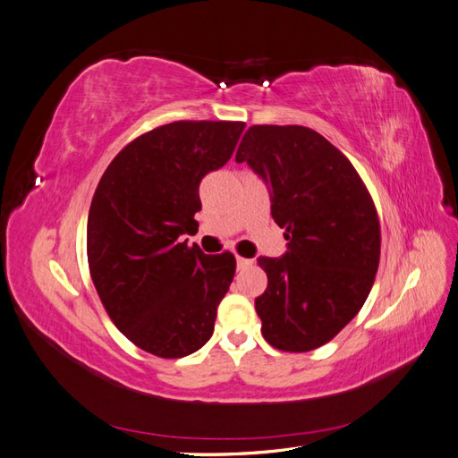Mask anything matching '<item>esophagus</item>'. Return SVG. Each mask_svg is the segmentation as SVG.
Returning <instances> with one entry per match:
<instances>
[{
    "label": "esophagus",
    "mask_w": 458,
    "mask_h": 458,
    "mask_svg": "<svg viewBox=\"0 0 458 458\" xmlns=\"http://www.w3.org/2000/svg\"><path fill=\"white\" fill-rule=\"evenodd\" d=\"M250 264H252V260L242 259V256H237V266H239V267H247V266H250Z\"/></svg>",
    "instance_id": "34e87169"
}]
</instances>
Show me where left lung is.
<instances>
[{
  "label": "left lung",
  "mask_w": 458,
  "mask_h": 458,
  "mask_svg": "<svg viewBox=\"0 0 458 458\" xmlns=\"http://www.w3.org/2000/svg\"><path fill=\"white\" fill-rule=\"evenodd\" d=\"M272 191L287 252L260 259L266 292L254 299L264 340L310 352L360 313L381 259L373 198L345 155L305 126H250L237 149Z\"/></svg>",
  "instance_id": "8db88e82"
}]
</instances>
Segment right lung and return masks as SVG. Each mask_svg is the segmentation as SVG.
Listing matches in <instances>:
<instances>
[{
  "mask_svg": "<svg viewBox=\"0 0 458 458\" xmlns=\"http://www.w3.org/2000/svg\"><path fill=\"white\" fill-rule=\"evenodd\" d=\"M244 122L178 120L131 140L89 208L87 260L100 303L143 352L184 358L211 338L235 256H208L181 235L202 209V178L225 165Z\"/></svg>",
  "mask_w": 458,
  "mask_h": 458,
  "instance_id": "right-lung-1",
  "label": "right lung"
}]
</instances>
